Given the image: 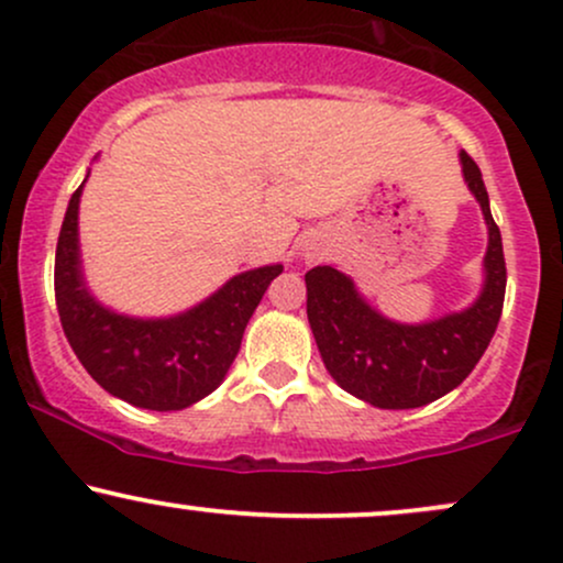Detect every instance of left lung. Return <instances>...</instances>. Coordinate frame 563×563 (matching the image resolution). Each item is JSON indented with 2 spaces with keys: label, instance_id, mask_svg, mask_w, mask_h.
Returning a JSON list of instances; mask_svg holds the SVG:
<instances>
[{
  "label": "left lung",
  "instance_id": "obj_1",
  "mask_svg": "<svg viewBox=\"0 0 563 563\" xmlns=\"http://www.w3.org/2000/svg\"><path fill=\"white\" fill-rule=\"evenodd\" d=\"M461 165L490 234L485 287L472 308L429 323H398L368 306L342 271L316 266L306 274L308 321L323 366L345 393L376 408H419L459 387L490 345L504 313L500 229L493 221L477 163L461 152Z\"/></svg>",
  "mask_w": 563,
  "mask_h": 563
}]
</instances>
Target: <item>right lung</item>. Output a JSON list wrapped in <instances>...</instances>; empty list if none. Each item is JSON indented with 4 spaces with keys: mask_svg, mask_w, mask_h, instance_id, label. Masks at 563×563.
Here are the masks:
<instances>
[{
    "mask_svg": "<svg viewBox=\"0 0 563 563\" xmlns=\"http://www.w3.org/2000/svg\"><path fill=\"white\" fill-rule=\"evenodd\" d=\"M86 181V178H84ZM73 191L55 255V300L73 353L99 387L147 411H181L221 385L240 353L244 327L282 266L244 271L200 306L170 319H131L86 289Z\"/></svg>",
    "mask_w": 563,
    "mask_h": 563,
    "instance_id": "obj_1",
    "label": "right lung"
}]
</instances>
